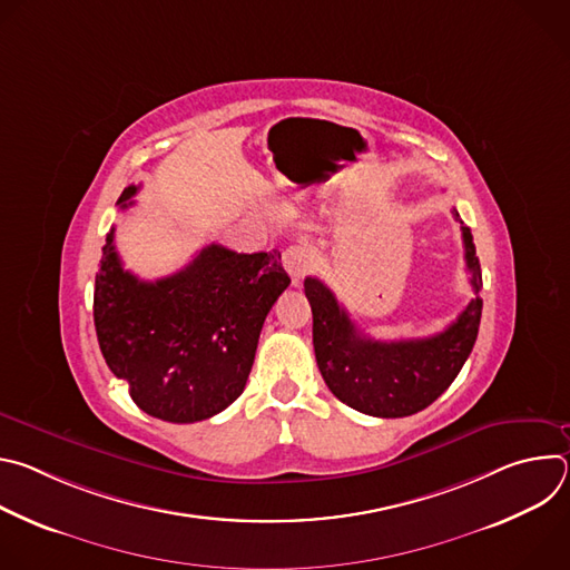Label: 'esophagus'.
<instances>
[{"label":"esophagus","instance_id":"34e87169","mask_svg":"<svg viewBox=\"0 0 570 570\" xmlns=\"http://www.w3.org/2000/svg\"><path fill=\"white\" fill-rule=\"evenodd\" d=\"M282 266L293 277V284H297L311 268V255L302 246H291L282 255Z\"/></svg>","mask_w":570,"mask_h":570}]
</instances>
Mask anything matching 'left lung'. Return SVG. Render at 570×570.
Wrapping results in <instances>:
<instances>
[{"label":"left lung","instance_id":"left-lung-1","mask_svg":"<svg viewBox=\"0 0 570 570\" xmlns=\"http://www.w3.org/2000/svg\"><path fill=\"white\" fill-rule=\"evenodd\" d=\"M453 214L460 218L455 209ZM462 243L475 297L444 332L429 338L374 341L356 330L327 284L317 277L304 279L320 374L350 409L372 417H409L424 411L453 383L473 350L482 313L480 262L471 229L464 225Z\"/></svg>","mask_w":570,"mask_h":570}]
</instances>
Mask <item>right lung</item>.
Listing matches in <instances>:
<instances>
[{"label":"right lung","instance_id":"1","mask_svg":"<svg viewBox=\"0 0 570 570\" xmlns=\"http://www.w3.org/2000/svg\"><path fill=\"white\" fill-rule=\"evenodd\" d=\"M139 187L117 205L128 209ZM291 277L282 255H243L212 243L189 266L155 282L124 271L115 227L95 282V327L112 374L150 417L194 424L246 387L264 320Z\"/></svg>","mask_w":570,"mask_h":570}]
</instances>
